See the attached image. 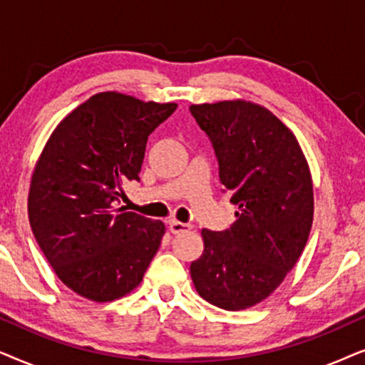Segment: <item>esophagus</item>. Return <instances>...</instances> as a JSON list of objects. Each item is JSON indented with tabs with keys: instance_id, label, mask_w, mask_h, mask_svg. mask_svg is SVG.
Here are the masks:
<instances>
[{
	"instance_id": "esophagus-1",
	"label": "esophagus",
	"mask_w": 365,
	"mask_h": 365,
	"mask_svg": "<svg viewBox=\"0 0 365 365\" xmlns=\"http://www.w3.org/2000/svg\"><path fill=\"white\" fill-rule=\"evenodd\" d=\"M192 226L187 222H181V221H169V231L173 234H179V232H186L191 231Z\"/></svg>"
}]
</instances>
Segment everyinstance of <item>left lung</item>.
Here are the masks:
<instances>
[{"label": "left lung", "instance_id": "1", "mask_svg": "<svg viewBox=\"0 0 365 365\" xmlns=\"http://www.w3.org/2000/svg\"><path fill=\"white\" fill-rule=\"evenodd\" d=\"M189 111L211 139L219 179L237 206L226 231L202 229L204 252L189 271L202 299L242 311L271 296L306 247L311 171L294 133L264 106L234 99Z\"/></svg>", "mask_w": 365, "mask_h": 365}]
</instances>
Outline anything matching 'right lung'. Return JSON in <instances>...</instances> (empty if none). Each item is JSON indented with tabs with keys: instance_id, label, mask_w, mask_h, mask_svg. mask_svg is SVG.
<instances>
[{
	"instance_id": "1",
	"label": "right lung",
	"mask_w": 365,
	"mask_h": 365,
	"mask_svg": "<svg viewBox=\"0 0 365 365\" xmlns=\"http://www.w3.org/2000/svg\"><path fill=\"white\" fill-rule=\"evenodd\" d=\"M176 103L94 94L58 124L31 176L33 234L64 286L94 302L126 296L143 281L166 227L114 204L139 181L148 136Z\"/></svg>"
}]
</instances>
